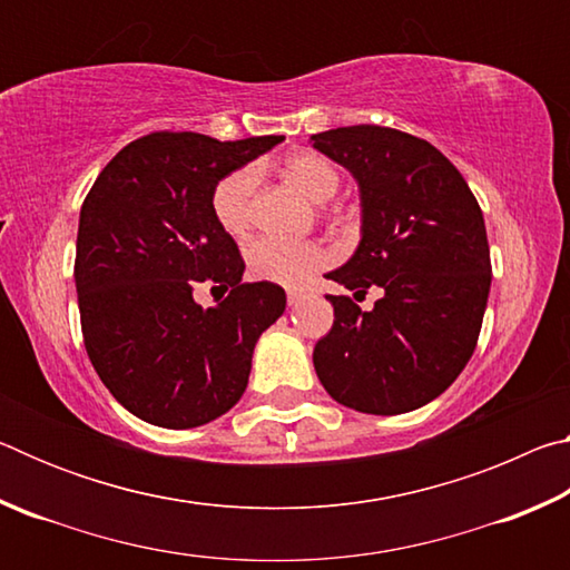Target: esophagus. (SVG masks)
Segmentation results:
<instances>
[{
	"label": "esophagus",
	"mask_w": 570,
	"mask_h": 570,
	"mask_svg": "<svg viewBox=\"0 0 570 570\" xmlns=\"http://www.w3.org/2000/svg\"><path fill=\"white\" fill-rule=\"evenodd\" d=\"M302 298H304V294H302V292H288V294H286V302H288V306H296L298 302H302Z\"/></svg>",
	"instance_id": "obj_1"
}]
</instances>
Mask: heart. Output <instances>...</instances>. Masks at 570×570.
Masks as SVG:
<instances>
[{"label": "heart", "mask_w": 570, "mask_h": 570, "mask_svg": "<svg viewBox=\"0 0 570 570\" xmlns=\"http://www.w3.org/2000/svg\"><path fill=\"white\" fill-rule=\"evenodd\" d=\"M284 176L294 188L304 193L314 204L330 200L340 188V173L330 160L316 153H292L284 160ZM258 186V168L244 166L228 173L218 180L214 190V216L220 228L230 236H244L254 220V196ZM246 264L250 276L258 282L302 286L316 268L326 264V250L312 240H286V238H256L246 248Z\"/></svg>", "instance_id": "1"}]
</instances>
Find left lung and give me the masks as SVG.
<instances>
[{"label": "left lung", "mask_w": 570, "mask_h": 570, "mask_svg": "<svg viewBox=\"0 0 570 570\" xmlns=\"http://www.w3.org/2000/svg\"><path fill=\"white\" fill-rule=\"evenodd\" d=\"M314 148L360 183L362 240L326 278L364 298L334 306L314 370L332 397L366 414H402L440 397L475 352L490 292L485 220L460 170L410 132L350 125Z\"/></svg>", "instance_id": "obj_1"}]
</instances>
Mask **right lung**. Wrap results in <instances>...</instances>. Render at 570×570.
Listing matches in <instances>:
<instances>
[{
	"instance_id": "obj_1",
	"label": "right lung",
	"mask_w": 570,
	"mask_h": 570,
	"mask_svg": "<svg viewBox=\"0 0 570 570\" xmlns=\"http://www.w3.org/2000/svg\"><path fill=\"white\" fill-rule=\"evenodd\" d=\"M282 140L150 132L92 183L75 256L82 340L105 387L135 417L198 428L246 392L254 346L284 314L286 294L240 282L246 264L214 216V190ZM204 283L232 292L204 309L191 298Z\"/></svg>"
}]
</instances>
